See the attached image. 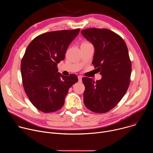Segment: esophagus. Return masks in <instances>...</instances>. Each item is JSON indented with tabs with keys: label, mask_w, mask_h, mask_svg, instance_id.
<instances>
[{
	"label": "esophagus",
	"mask_w": 153,
	"mask_h": 153,
	"mask_svg": "<svg viewBox=\"0 0 153 153\" xmlns=\"http://www.w3.org/2000/svg\"><path fill=\"white\" fill-rule=\"evenodd\" d=\"M82 77L81 76H78V79H79V82H82Z\"/></svg>",
	"instance_id": "obj_1"
}]
</instances>
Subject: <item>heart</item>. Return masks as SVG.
<instances>
[{
    "instance_id": "b5f03b06",
    "label": "heart",
    "mask_w": 153,
    "mask_h": 153,
    "mask_svg": "<svg viewBox=\"0 0 153 153\" xmlns=\"http://www.w3.org/2000/svg\"><path fill=\"white\" fill-rule=\"evenodd\" d=\"M90 43L88 42H86V41H85V42H83L82 43L81 45H90Z\"/></svg>"
}]
</instances>
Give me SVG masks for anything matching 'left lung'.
<instances>
[{"mask_svg": "<svg viewBox=\"0 0 153 153\" xmlns=\"http://www.w3.org/2000/svg\"><path fill=\"white\" fill-rule=\"evenodd\" d=\"M81 33L94 47L92 63L102 75L96 82L82 78L84 103L93 112L105 113L117 105L128 88L131 62L128 48L123 39L110 30L88 28Z\"/></svg>", "mask_w": 153, "mask_h": 153, "instance_id": "8db88e82", "label": "left lung"}]
</instances>
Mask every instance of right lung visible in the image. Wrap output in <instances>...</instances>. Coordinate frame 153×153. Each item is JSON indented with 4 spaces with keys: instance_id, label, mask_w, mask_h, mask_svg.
Wrapping results in <instances>:
<instances>
[{
    "instance_id": "1",
    "label": "right lung",
    "mask_w": 153,
    "mask_h": 153,
    "mask_svg": "<svg viewBox=\"0 0 153 153\" xmlns=\"http://www.w3.org/2000/svg\"><path fill=\"white\" fill-rule=\"evenodd\" d=\"M79 31V28L43 33L27 48L20 65L22 83L30 102L40 111L59 110L69 88L78 81L76 74L65 76L59 73L57 66Z\"/></svg>"
}]
</instances>
